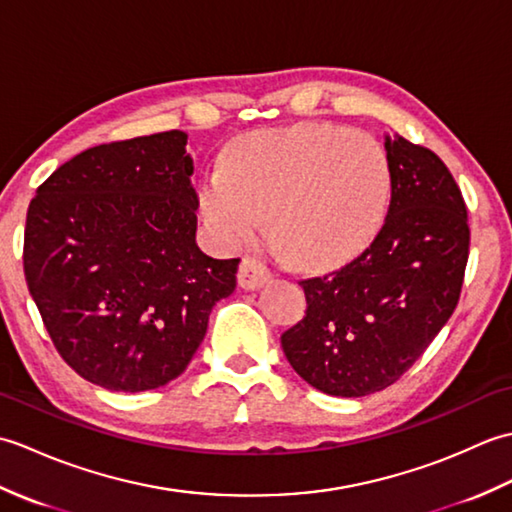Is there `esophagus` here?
I'll return each instance as SVG.
<instances>
[{
    "label": "esophagus",
    "mask_w": 512,
    "mask_h": 512,
    "mask_svg": "<svg viewBox=\"0 0 512 512\" xmlns=\"http://www.w3.org/2000/svg\"><path fill=\"white\" fill-rule=\"evenodd\" d=\"M236 278H238V285H241V289L254 291V289H260L263 285H267V282L271 280V274H269V269L260 263V260L247 256L241 260V267H238Z\"/></svg>",
    "instance_id": "34e87169"
}]
</instances>
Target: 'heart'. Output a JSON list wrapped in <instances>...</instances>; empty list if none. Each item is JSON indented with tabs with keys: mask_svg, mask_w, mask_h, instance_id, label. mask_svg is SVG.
Here are the masks:
<instances>
[{
	"mask_svg": "<svg viewBox=\"0 0 512 512\" xmlns=\"http://www.w3.org/2000/svg\"><path fill=\"white\" fill-rule=\"evenodd\" d=\"M392 190L383 146L337 124L302 122L245 135L203 179L201 217L225 249L254 245L271 214L295 265L328 269L377 234Z\"/></svg>",
	"mask_w": 512,
	"mask_h": 512,
	"instance_id": "b5f03b06",
	"label": "heart"
}]
</instances>
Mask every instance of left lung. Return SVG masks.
Instances as JSON below:
<instances>
[{
	"label": "left lung",
	"instance_id": "1",
	"mask_svg": "<svg viewBox=\"0 0 512 512\" xmlns=\"http://www.w3.org/2000/svg\"><path fill=\"white\" fill-rule=\"evenodd\" d=\"M388 217L342 269L302 280L306 315L282 333L291 368L331 396L385 390L412 368L460 300L469 258L467 206L425 146L385 135Z\"/></svg>",
	"mask_w": 512,
	"mask_h": 512
}]
</instances>
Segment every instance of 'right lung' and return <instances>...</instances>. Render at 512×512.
<instances>
[{
  "label": "right lung",
  "mask_w": 512,
  "mask_h": 512,
  "mask_svg": "<svg viewBox=\"0 0 512 512\" xmlns=\"http://www.w3.org/2000/svg\"><path fill=\"white\" fill-rule=\"evenodd\" d=\"M184 131L100 144L30 201L24 271L67 366L111 392L162 388L188 368L241 260L197 245Z\"/></svg>",
  "instance_id": "add662e5"
}]
</instances>
